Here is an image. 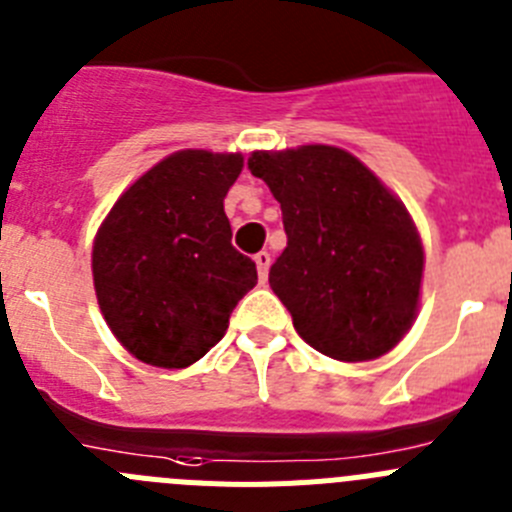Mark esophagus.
Masks as SVG:
<instances>
[{
    "mask_svg": "<svg viewBox=\"0 0 512 512\" xmlns=\"http://www.w3.org/2000/svg\"><path fill=\"white\" fill-rule=\"evenodd\" d=\"M255 265H257V275H260V283H265L267 273H270V255H267V252H257Z\"/></svg>",
    "mask_w": 512,
    "mask_h": 512,
    "instance_id": "34e87169",
    "label": "esophagus"
}]
</instances>
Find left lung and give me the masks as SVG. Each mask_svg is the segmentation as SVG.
I'll return each instance as SVG.
<instances>
[{
	"label": "left lung",
	"mask_w": 512,
	"mask_h": 512,
	"mask_svg": "<svg viewBox=\"0 0 512 512\" xmlns=\"http://www.w3.org/2000/svg\"><path fill=\"white\" fill-rule=\"evenodd\" d=\"M247 168L283 211L270 288L303 342L339 362L388 354L416 321L426 260L403 201L334 145L255 150Z\"/></svg>",
	"instance_id": "left-lung-1"
}]
</instances>
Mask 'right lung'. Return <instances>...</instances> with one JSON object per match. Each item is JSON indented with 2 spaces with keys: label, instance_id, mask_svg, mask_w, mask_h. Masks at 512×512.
Wrapping results in <instances>:
<instances>
[{
  "label": "right lung",
  "instance_id": "add662e5",
  "mask_svg": "<svg viewBox=\"0 0 512 512\" xmlns=\"http://www.w3.org/2000/svg\"><path fill=\"white\" fill-rule=\"evenodd\" d=\"M242 153L178 150L109 209L91 250L101 316L132 357L181 370L224 334L257 267L232 247L224 196Z\"/></svg>",
  "mask_w": 512,
  "mask_h": 512
}]
</instances>
